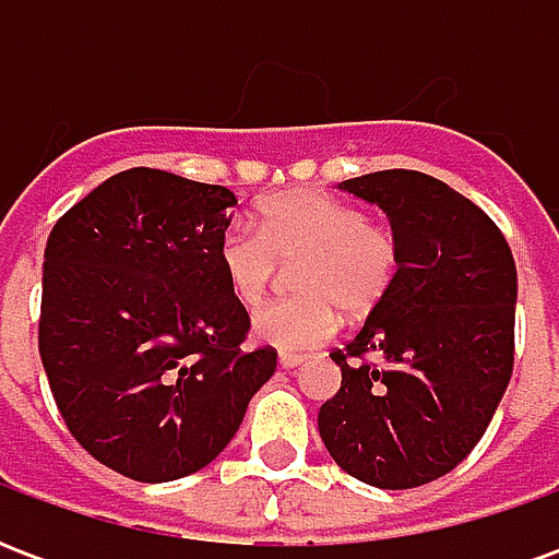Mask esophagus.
<instances>
[{
  "label": "esophagus",
  "mask_w": 559,
  "mask_h": 559,
  "mask_svg": "<svg viewBox=\"0 0 559 559\" xmlns=\"http://www.w3.org/2000/svg\"><path fill=\"white\" fill-rule=\"evenodd\" d=\"M278 365L290 371V368H299V365H305V356H290V353H281Z\"/></svg>",
  "instance_id": "obj_1"
}]
</instances>
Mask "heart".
<instances>
[{
  "label": "heart",
  "mask_w": 559,
  "mask_h": 559,
  "mask_svg": "<svg viewBox=\"0 0 559 559\" xmlns=\"http://www.w3.org/2000/svg\"><path fill=\"white\" fill-rule=\"evenodd\" d=\"M257 233L227 227L215 245L221 278L242 308H257L278 263L299 266V299L266 305L251 320V335L272 350L308 353L338 329V311L365 317L383 302L401 266L399 236L368 221L356 206L314 188L266 197L254 212Z\"/></svg>",
  "instance_id": "1"
}]
</instances>
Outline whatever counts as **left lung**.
I'll return each mask as SVG.
<instances>
[{
    "label": "left lung",
    "mask_w": 559,
    "mask_h": 559,
    "mask_svg": "<svg viewBox=\"0 0 559 559\" xmlns=\"http://www.w3.org/2000/svg\"><path fill=\"white\" fill-rule=\"evenodd\" d=\"M338 188L386 212L401 266L359 335L332 353L341 389L317 428L353 479L416 488L473 452L509 386L515 260L497 224L428 173H365ZM365 352L388 365L346 362Z\"/></svg>",
    "instance_id": "left-lung-1"
}]
</instances>
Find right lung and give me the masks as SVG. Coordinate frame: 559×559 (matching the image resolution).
Returning <instances> with one entry per match:
<instances>
[{
	"label": "right lung",
	"instance_id": "obj_1",
	"mask_svg": "<svg viewBox=\"0 0 559 559\" xmlns=\"http://www.w3.org/2000/svg\"><path fill=\"white\" fill-rule=\"evenodd\" d=\"M236 197L131 167L56 221L44 251L38 350L56 407L86 452L138 481H173L224 452L275 374L245 353L248 311L215 245Z\"/></svg>",
	"mask_w": 559,
	"mask_h": 559
}]
</instances>
